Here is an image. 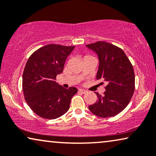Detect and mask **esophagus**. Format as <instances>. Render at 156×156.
<instances>
[{
  "mask_svg": "<svg viewBox=\"0 0 156 156\" xmlns=\"http://www.w3.org/2000/svg\"><path fill=\"white\" fill-rule=\"evenodd\" d=\"M79 92L82 93H86L87 91L85 90H84V89H79Z\"/></svg>",
  "mask_w": 156,
  "mask_h": 156,
  "instance_id": "esophagus-1",
  "label": "esophagus"
}]
</instances>
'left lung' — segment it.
<instances>
[{
  "label": "left lung",
  "instance_id": "left-lung-1",
  "mask_svg": "<svg viewBox=\"0 0 156 156\" xmlns=\"http://www.w3.org/2000/svg\"><path fill=\"white\" fill-rule=\"evenodd\" d=\"M86 46L98 56L97 80L107 84L104 94L96 93L98 100L90 105L89 109L100 118L113 117L126 108L133 95L135 74L133 65L122 49L113 44L98 41Z\"/></svg>",
  "mask_w": 156,
  "mask_h": 156
}]
</instances>
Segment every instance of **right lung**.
<instances>
[{"instance_id":"add662e5","label":"right lung","mask_w":156,"mask_h":156,"mask_svg":"<svg viewBox=\"0 0 156 156\" xmlns=\"http://www.w3.org/2000/svg\"><path fill=\"white\" fill-rule=\"evenodd\" d=\"M74 46L48 44L38 48L26 62L23 73V94L30 108L38 116L53 120L67 112L74 87L66 89L56 82Z\"/></svg>"}]
</instances>
